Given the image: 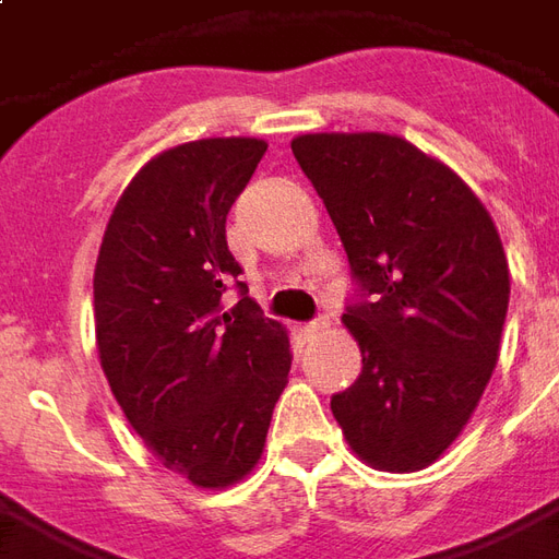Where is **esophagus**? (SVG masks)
Returning <instances> with one entry per match:
<instances>
[{
	"mask_svg": "<svg viewBox=\"0 0 559 559\" xmlns=\"http://www.w3.org/2000/svg\"><path fill=\"white\" fill-rule=\"evenodd\" d=\"M329 323L326 320H323V317H320V320H314V323H305V326H299L302 329V335L305 338H311V335H317V332H323V329H326Z\"/></svg>",
	"mask_w": 559,
	"mask_h": 559,
	"instance_id": "obj_1",
	"label": "esophagus"
}]
</instances>
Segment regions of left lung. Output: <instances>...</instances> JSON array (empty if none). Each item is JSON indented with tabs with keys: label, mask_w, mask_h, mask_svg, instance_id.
Wrapping results in <instances>:
<instances>
[{
	"label": "left lung",
	"mask_w": 559,
	"mask_h": 559,
	"mask_svg": "<svg viewBox=\"0 0 559 559\" xmlns=\"http://www.w3.org/2000/svg\"><path fill=\"white\" fill-rule=\"evenodd\" d=\"M290 148L371 296L341 317L362 374L332 399V416L368 467H431L467 428L500 359V233L449 164L399 134L323 131Z\"/></svg>",
	"instance_id": "obj_1"
}]
</instances>
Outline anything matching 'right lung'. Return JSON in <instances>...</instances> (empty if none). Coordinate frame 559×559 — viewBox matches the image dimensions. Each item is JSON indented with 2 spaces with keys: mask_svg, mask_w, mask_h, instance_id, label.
Masks as SVG:
<instances>
[{
  "mask_svg": "<svg viewBox=\"0 0 559 559\" xmlns=\"http://www.w3.org/2000/svg\"><path fill=\"white\" fill-rule=\"evenodd\" d=\"M260 138L164 148L119 197L95 260V344L114 399L160 464L197 488L242 481L290 374V335L251 296L227 212L266 152Z\"/></svg>",
  "mask_w": 559,
  "mask_h": 559,
  "instance_id": "add662e5",
  "label": "right lung"
}]
</instances>
